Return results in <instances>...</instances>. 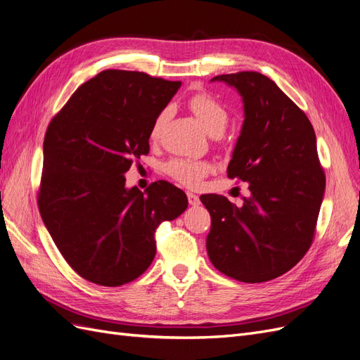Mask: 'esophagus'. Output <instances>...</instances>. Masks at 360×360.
<instances>
[{
    "label": "esophagus",
    "instance_id": "34e87169",
    "mask_svg": "<svg viewBox=\"0 0 360 360\" xmlns=\"http://www.w3.org/2000/svg\"><path fill=\"white\" fill-rule=\"evenodd\" d=\"M188 201L191 205H198L200 204V197L198 195H195L192 192H188Z\"/></svg>",
    "mask_w": 360,
    "mask_h": 360
}]
</instances>
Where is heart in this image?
<instances>
[{
	"mask_svg": "<svg viewBox=\"0 0 360 360\" xmlns=\"http://www.w3.org/2000/svg\"><path fill=\"white\" fill-rule=\"evenodd\" d=\"M188 108L191 112L198 120L202 129L212 136H219L228 124V110L225 105L217 101L214 96L209 93H195L188 99ZM169 111L162 110L153 120L150 127V138L151 141H158L160 134L168 120ZM213 169L212 163L205 160H193V159H172L165 165V171L168 176L184 186L195 188L198 186L201 180L210 174Z\"/></svg>",
	"mask_w": 360,
	"mask_h": 360,
	"instance_id": "b5f03b06",
	"label": "heart"
}]
</instances>
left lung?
Instances as JSON below:
<instances>
[{
	"mask_svg": "<svg viewBox=\"0 0 360 360\" xmlns=\"http://www.w3.org/2000/svg\"><path fill=\"white\" fill-rule=\"evenodd\" d=\"M243 99L245 122L228 163L230 179L249 183L243 205L222 195L200 200L212 217L207 254L224 275L266 282L292 269L311 248L326 188L311 122L258 72L214 76Z\"/></svg>",
	"mask_w": 360,
	"mask_h": 360,
	"instance_id": "1",
	"label": "left lung"
}]
</instances>
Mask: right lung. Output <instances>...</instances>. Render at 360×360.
<instances>
[{"label":"right lung","mask_w":360,"mask_h":360,"mask_svg":"<svg viewBox=\"0 0 360 360\" xmlns=\"http://www.w3.org/2000/svg\"><path fill=\"white\" fill-rule=\"evenodd\" d=\"M180 81L103 70L76 90L43 141L39 210L53 243L84 279L118 287L156 255V228L188 209L186 193L159 180L141 192L124 172L148 155L155 117Z\"/></svg>","instance_id":"add662e5"}]
</instances>
